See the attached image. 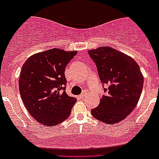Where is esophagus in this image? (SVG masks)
Here are the masks:
<instances>
[{"mask_svg": "<svg viewBox=\"0 0 159 159\" xmlns=\"http://www.w3.org/2000/svg\"><path fill=\"white\" fill-rule=\"evenodd\" d=\"M87 94H88V92H84L82 94H81L80 95V98H84V97L86 96Z\"/></svg>", "mask_w": 159, "mask_h": 159, "instance_id": "1", "label": "esophagus"}]
</instances>
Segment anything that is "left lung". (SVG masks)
I'll use <instances>...</instances> for the list:
<instances>
[{"mask_svg":"<svg viewBox=\"0 0 159 159\" xmlns=\"http://www.w3.org/2000/svg\"><path fill=\"white\" fill-rule=\"evenodd\" d=\"M88 53L96 64L101 82L109 86L107 95H102L92 115L107 124L121 122L139 100L143 86L139 66L130 57L107 46L92 49Z\"/></svg>","mask_w":159,"mask_h":159,"instance_id":"left-lung-1","label":"left lung"}]
</instances>
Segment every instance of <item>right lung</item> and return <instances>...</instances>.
Here are the masks:
<instances>
[{"label":"right lung","instance_id":"1","mask_svg":"<svg viewBox=\"0 0 159 159\" xmlns=\"http://www.w3.org/2000/svg\"><path fill=\"white\" fill-rule=\"evenodd\" d=\"M76 53L52 48L32 55L22 66L20 94L26 109L37 123L49 127L69 117L77 99L66 93L64 70Z\"/></svg>","mask_w":159,"mask_h":159}]
</instances>
